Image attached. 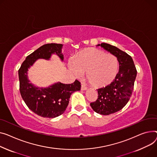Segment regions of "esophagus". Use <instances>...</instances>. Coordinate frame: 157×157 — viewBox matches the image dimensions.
Wrapping results in <instances>:
<instances>
[{
    "label": "esophagus",
    "instance_id": "obj_1",
    "mask_svg": "<svg viewBox=\"0 0 157 157\" xmlns=\"http://www.w3.org/2000/svg\"><path fill=\"white\" fill-rule=\"evenodd\" d=\"M87 89V87L85 86L84 83H81V90H86Z\"/></svg>",
    "mask_w": 157,
    "mask_h": 157
}]
</instances>
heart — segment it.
<instances>
[{
  "instance_id": "obj_1",
  "label": "heart",
  "mask_w": 157,
  "mask_h": 157,
  "mask_svg": "<svg viewBox=\"0 0 157 157\" xmlns=\"http://www.w3.org/2000/svg\"><path fill=\"white\" fill-rule=\"evenodd\" d=\"M71 70L78 76L86 72L90 84L95 87L105 86L113 80L118 71L117 58L96 48L83 50L69 62Z\"/></svg>"
}]
</instances>
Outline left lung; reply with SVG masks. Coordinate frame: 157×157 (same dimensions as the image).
Masks as SVG:
<instances>
[{"mask_svg": "<svg viewBox=\"0 0 157 157\" xmlns=\"http://www.w3.org/2000/svg\"><path fill=\"white\" fill-rule=\"evenodd\" d=\"M98 45L116 56L119 64L116 78L110 85L98 89V98L90 103V106L95 112L107 116L121 110L129 101L134 89L137 70L132 57L125 52L105 43Z\"/></svg>", "mask_w": 157, "mask_h": 157, "instance_id": "obj_1", "label": "left lung"}]
</instances>
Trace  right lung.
Segmentation results:
<instances>
[{
  "mask_svg": "<svg viewBox=\"0 0 157 157\" xmlns=\"http://www.w3.org/2000/svg\"><path fill=\"white\" fill-rule=\"evenodd\" d=\"M62 45L48 44L44 45L28 56L19 71V91L28 107L35 113L43 117L54 118L66 110L72 93L81 89V82L76 79L71 84L58 82L47 88H38L29 83L27 78L28 69L38 59H49L56 53L62 60Z\"/></svg>",
  "mask_w": 157,
  "mask_h": 157,
  "instance_id": "right-lung-1",
  "label": "right lung"
}]
</instances>
